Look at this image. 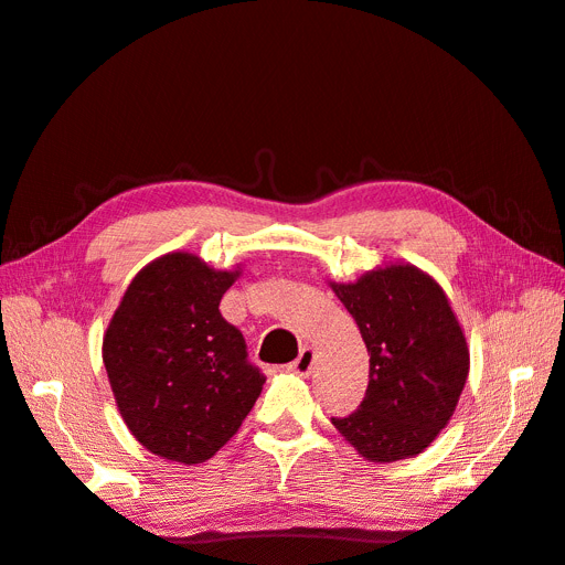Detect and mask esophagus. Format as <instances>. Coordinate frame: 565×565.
Masks as SVG:
<instances>
[{
    "label": "esophagus",
    "mask_w": 565,
    "mask_h": 565,
    "mask_svg": "<svg viewBox=\"0 0 565 565\" xmlns=\"http://www.w3.org/2000/svg\"><path fill=\"white\" fill-rule=\"evenodd\" d=\"M311 367H313V349H309V347H303L301 353L297 355V361L287 365V370L301 374V377H303V374H309Z\"/></svg>",
    "instance_id": "obj_1"
}]
</instances>
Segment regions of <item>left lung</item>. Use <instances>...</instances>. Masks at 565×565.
I'll return each instance as SVG.
<instances>
[{"mask_svg":"<svg viewBox=\"0 0 565 565\" xmlns=\"http://www.w3.org/2000/svg\"><path fill=\"white\" fill-rule=\"evenodd\" d=\"M332 289L370 353L363 403L332 424L370 461L419 455L452 417L469 374L467 339L446 292L409 264Z\"/></svg>","mask_w":565,"mask_h":565,"instance_id":"obj_1","label":"left lung"}]
</instances>
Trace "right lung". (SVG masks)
Masks as SVG:
<instances>
[{
	"mask_svg": "<svg viewBox=\"0 0 565 565\" xmlns=\"http://www.w3.org/2000/svg\"><path fill=\"white\" fill-rule=\"evenodd\" d=\"M235 276L164 254L131 280L108 324L104 363L119 415L152 455L200 465L259 398L264 372L218 311Z\"/></svg>",
	"mask_w": 565,
	"mask_h": 565,
	"instance_id": "obj_1",
	"label": "right lung"
}]
</instances>
